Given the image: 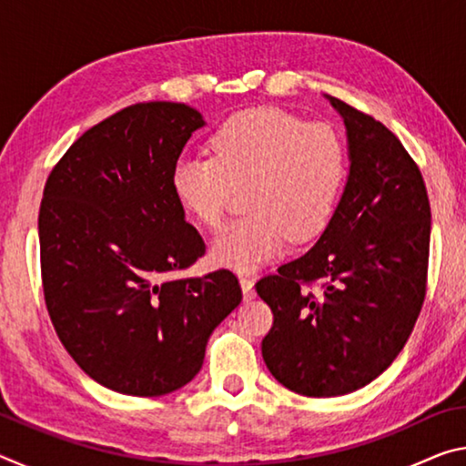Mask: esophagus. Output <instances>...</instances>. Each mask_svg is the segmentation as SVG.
<instances>
[{
  "label": "esophagus",
  "instance_id": "esophagus-1",
  "mask_svg": "<svg viewBox=\"0 0 466 466\" xmlns=\"http://www.w3.org/2000/svg\"><path fill=\"white\" fill-rule=\"evenodd\" d=\"M240 286L244 299L255 298V281H252V278H248V275H240Z\"/></svg>",
  "mask_w": 466,
  "mask_h": 466
}]
</instances>
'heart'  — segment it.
<instances>
[{
  "label": "heart",
  "mask_w": 466,
  "mask_h": 466,
  "mask_svg": "<svg viewBox=\"0 0 466 466\" xmlns=\"http://www.w3.org/2000/svg\"><path fill=\"white\" fill-rule=\"evenodd\" d=\"M211 157H180L170 185L188 216L209 230L224 224L234 188H244L247 218L218 236L211 257L248 271L279 257L288 240L325 232L347 178V149L325 123L273 106L247 108L208 139Z\"/></svg>",
  "instance_id": "obj_1"
}]
</instances>
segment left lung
I'll return each mask as SVG.
<instances>
[{
	"label": "left lung",
	"mask_w": 466,
	"mask_h": 466,
	"mask_svg": "<svg viewBox=\"0 0 466 466\" xmlns=\"http://www.w3.org/2000/svg\"><path fill=\"white\" fill-rule=\"evenodd\" d=\"M330 105L350 141L341 201L306 255L255 286L273 312L267 368L317 399L361 389L403 350L428 289L431 230L421 170L399 137L343 100Z\"/></svg>",
	"instance_id": "8db88e82"
}]
</instances>
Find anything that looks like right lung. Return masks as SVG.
<instances>
[{"mask_svg": "<svg viewBox=\"0 0 466 466\" xmlns=\"http://www.w3.org/2000/svg\"><path fill=\"white\" fill-rule=\"evenodd\" d=\"M203 127L183 102H137L76 139L46 178L38 240L45 304L86 374L131 397L191 382L242 299L228 269L168 278L205 255L170 177Z\"/></svg>", "mask_w": 466, "mask_h": 466, "instance_id": "add662e5", "label": "right lung"}]
</instances>
